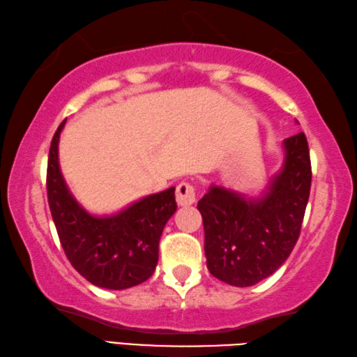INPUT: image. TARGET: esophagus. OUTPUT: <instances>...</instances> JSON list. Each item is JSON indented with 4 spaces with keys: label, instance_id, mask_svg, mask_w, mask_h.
<instances>
[{
    "label": "esophagus",
    "instance_id": "obj_1",
    "mask_svg": "<svg viewBox=\"0 0 357 357\" xmlns=\"http://www.w3.org/2000/svg\"><path fill=\"white\" fill-rule=\"evenodd\" d=\"M197 200L195 187L190 183H181L176 189V202L179 206H190Z\"/></svg>",
    "mask_w": 357,
    "mask_h": 357
}]
</instances>
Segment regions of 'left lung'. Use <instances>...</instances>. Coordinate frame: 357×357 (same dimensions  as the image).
<instances>
[{
  "label": "left lung",
  "instance_id": "obj_1",
  "mask_svg": "<svg viewBox=\"0 0 357 357\" xmlns=\"http://www.w3.org/2000/svg\"><path fill=\"white\" fill-rule=\"evenodd\" d=\"M285 160L261 197L211 185L197 208L203 217L209 273L233 287L274 274L298 243L310 195L312 167L304 132L283 142Z\"/></svg>",
  "mask_w": 357,
  "mask_h": 357
}]
</instances>
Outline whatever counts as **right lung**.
I'll return each instance as SVG.
<instances>
[{"mask_svg": "<svg viewBox=\"0 0 357 357\" xmlns=\"http://www.w3.org/2000/svg\"><path fill=\"white\" fill-rule=\"evenodd\" d=\"M64 124L66 119L48 153L47 197L66 257L96 287L140 285L154 274L162 231L178 208L174 187L144 197L116 214H89L68 189L59 168L58 143Z\"/></svg>", "mask_w": 357, "mask_h": 357, "instance_id": "obj_1", "label": "right lung"}]
</instances>
